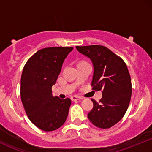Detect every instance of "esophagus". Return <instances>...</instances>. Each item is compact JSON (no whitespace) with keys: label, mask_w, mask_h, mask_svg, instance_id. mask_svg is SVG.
I'll list each match as a JSON object with an SVG mask.
<instances>
[{"label":"esophagus","mask_w":152,"mask_h":152,"mask_svg":"<svg viewBox=\"0 0 152 152\" xmlns=\"http://www.w3.org/2000/svg\"><path fill=\"white\" fill-rule=\"evenodd\" d=\"M71 99L72 101H77L80 100V99H81L82 98L80 96H72L71 97Z\"/></svg>","instance_id":"1"}]
</instances>
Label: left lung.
I'll list each match as a JSON object with an SVG mask.
<instances>
[{
    "label": "left lung",
    "mask_w": 152,
    "mask_h": 152,
    "mask_svg": "<svg viewBox=\"0 0 152 152\" xmlns=\"http://www.w3.org/2000/svg\"><path fill=\"white\" fill-rule=\"evenodd\" d=\"M76 48L93 63L92 90L102 92L99 102L91 99L94 106L88 114V119L99 128L109 129L123 118L129 105L132 81L126 63L105 46Z\"/></svg>",
    "instance_id": "obj_1"
}]
</instances>
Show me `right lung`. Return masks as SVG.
Wrapping results in <instances>:
<instances>
[{
    "instance_id": "1",
    "label": "right lung",
    "mask_w": 152,
    "mask_h": 152,
    "mask_svg": "<svg viewBox=\"0 0 152 152\" xmlns=\"http://www.w3.org/2000/svg\"><path fill=\"white\" fill-rule=\"evenodd\" d=\"M72 47H48L38 50L24 66L20 79V98L30 121L45 132L65 123L71 101L52 95L64 59Z\"/></svg>"
}]
</instances>
